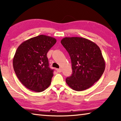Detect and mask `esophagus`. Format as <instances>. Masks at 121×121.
<instances>
[{
	"instance_id": "esophagus-1",
	"label": "esophagus",
	"mask_w": 121,
	"mask_h": 121,
	"mask_svg": "<svg viewBox=\"0 0 121 121\" xmlns=\"http://www.w3.org/2000/svg\"><path fill=\"white\" fill-rule=\"evenodd\" d=\"M56 71H58V73H61V71H62V69H61V68H60V69H56Z\"/></svg>"
}]
</instances>
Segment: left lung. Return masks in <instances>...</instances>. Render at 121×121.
Returning <instances> with one entry per match:
<instances>
[{
	"mask_svg": "<svg viewBox=\"0 0 121 121\" xmlns=\"http://www.w3.org/2000/svg\"><path fill=\"white\" fill-rule=\"evenodd\" d=\"M70 56L73 73L65 82L71 89L81 91L99 80L105 69V61L99 47L85 38L65 37L61 40Z\"/></svg>",
	"mask_w": 121,
	"mask_h": 121,
	"instance_id": "left-lung-1",
	"label": "left lung"
}]
</instances>
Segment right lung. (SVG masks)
<instances>
[{
  "mask_svg": "<svg viewBox=\"0 0 121 121\" xmlns=\"http://www.w3.org/2000/svg\"><path fill=\"white\" fill-rule=\"evenodd\" d=\"M56 42V38L40 35L18 47L13 60V68L20 81L28 89L40 92L50 85L53 69L49 67L47 53Z\"/></svg>",
  "mask_w": 121,
  "mask_h": 121,
  "instance_id": "right-lung-1",
  "label": "right lung"
}]
</instances>
